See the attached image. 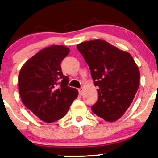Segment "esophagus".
<instances>
[{
  "label": "esophagus",
  "mask_w": 158,
  "mask_h": 158,
  "mask_svg": "<svg viewBox=\"0 0 158 158\" xmlns=\"http://www.w3.org/2000/svg\"><path fill=\"white\" fill-rule=\"evenodd\" d=\"M79 92L80 94V95H82V94H83V93H84V89L83 88L79 89Z\"/></svg>",
  "instance_id": "1"
}]
</instances>
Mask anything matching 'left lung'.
<instances>
[{
  "instance_id": "8db88e82",
  "label": "left lung",
  "mask_w": 158,
  "mask_h": 158,
  "mask_svg": "<svg viewBox=\"0 0 158 158\" xmlns=\"http://www.w3.org/2000/svg\"><path fill=\"white\" fill-rule=\"evenodd\" d=\"M91 70L94 84L98 86L94 114L114 122L125 114L140 85V71L133 56L102 40L77 44Z\"/></svg>"
}]
</instances>
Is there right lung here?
Masks as SVG:
<instances>
[{
	"label": "right lung",
	"mask_w": 158,
	"mask_h": 158,
	"mask_svg": "<svg viewBox=\"0 0 158 158\" xmlns=\"http://www.w3.org/2000/svg\"><path fill=\"white\" fill-rule=\"evenodd\" d=\"M69 49L51 45L40 50L25 63L19 73L21 100L30 111L46 123L64 117L78 96L68 86L69 77L62 74L60 63Z\"/></svg>",
	"instance_id": "add662e5"
}]
</instances>
